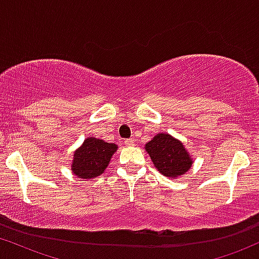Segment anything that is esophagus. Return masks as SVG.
<instances>
[{"mask_svg":"<svg viewBox=\"0 0 259 259\" xmlns=\"http://www.w3.org/2000/svg\"><path fill=\"white\" fill-rule=\"evenodd\" d=\"M124 144H127V145H133V144H135V139H133V138L124 139Z\"/></svg>","mask_w":259,"mask_h":259,"instance_id":"obj_1","label":"esophagus"}]
</instances>
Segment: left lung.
<instances>
[{"label": "left lung", "mask_w": 259, "mask_h": 259, "mask_svg": "<svg viewBox=\"0 0 259 259\" xmlns=\"http://www.w3.org/2000/svg\"><path fill=\"white\" fill-rule=\"evenodd\" d=\"M145 150L159 172L167 177L182 175L192 166V160L184 144L170 135H156L145 144Z\"/></svg>", "instance_id": "left-lung-1"}]
</instances>
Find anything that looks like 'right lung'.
Masks as SVG:
<instances>
[{
  "instance_id": "obj_1",
  "label": "right lung",
  "mask_w": 259,
  "mask_h": 259,
  "mask_svg": "<svg viewBox=\"0 0 259 259\" xmlns=\"http://www.w3.org/2000/svg\"><path fill=\"white\" fill-rule=\"evenodd\" d=\"M117 145L106 143L97 138H87L77 152H74L72 170L80 179H94L105 171Z\"/></svg>"
}]
</instances>
